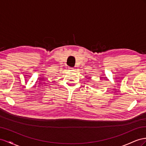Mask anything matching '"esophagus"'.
Here are the masks:
<instances>
[{"label":"esophagus","mask_w":146,"mask_h":146,"mask_svg":"<svg viewBox=\"0 0 146 146\" xmlns=\"http://www.w3.org/2000/svg\"><path fill=\"white\" fill-rule=\"evenodd\" d=\"M68 70H70V71H73V70H74V68H73V67H68Z\"/></svg>","instance_id":"1"}]
</instances>
